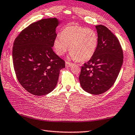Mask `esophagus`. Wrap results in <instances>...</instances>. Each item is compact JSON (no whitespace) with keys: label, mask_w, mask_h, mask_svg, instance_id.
Wrapping results in <instances>:
<instances>
[{"label":"esophagus","mask_w":135,"mask_h":135,"mask_svg":"<svg viewBox=\"0 0 135 135\" xmlns=\"http://www.w3.org/2000/svg\"><path fill=\"white\" fill-rule=\"evenodd\" d=\"M73 64V63L68 62V61H66V62H65V66H66V67H71V66Z\"/></svg>","instance_id":"esophagus-1"}]
</instances>
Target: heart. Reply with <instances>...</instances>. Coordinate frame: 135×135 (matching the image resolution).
I'll return each mask as SVG.
<instances>
[{
    "mask_svg": "<svg viewBox=\"0 0 135 135\" xmlns=\"http://www.w3.org/2000/svg\"><path fill=\"white\" fill-rule=\"evenodd\" d=\"M61 36H57L54 42L56 54L63 55L70 46V57L74 60L86 61L96 51L99 38L96 32L78 25H68L63 29Z\"/></svg>",
    "mask_w": 135,
    "mask_h": 135,
    "instance_id": "heart-1",
    "label": "heart"
}]
</instances>
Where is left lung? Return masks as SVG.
Listing matches in <instances>:
<instances>
[{
  "mask_svg": "<svg viewBox=\"0 0 135 135\" xmlns=\"http://www.w3.org/2000/svg\"><path fill=\"white\" fill-rule=\"evenodd\" d=\"M99 42L96 51L81 66L80 85L85 91L100 94L116 81L123 61V53L118 39L106 26H95Z\"/></svg>",
  "mask_w": 135,
  "mask_h": 135,
  "instance_id": "1",
  "label": "left lung"
}]
</instances>
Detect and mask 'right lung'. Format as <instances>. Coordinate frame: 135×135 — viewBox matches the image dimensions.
Masks as SVG:
<instances>
[{
    "label": "right lung",
    "mask_w": 135,
    "mask_h": 135,
    "mask_svg": "<svg viewBox=\"0 0 135 135\" xmlns=\"http://www.w3.org/2000/svg\"><path fill=\"white\" fill-rule=\"evenodd\" d=\"M56 18L43 19L29 25L15 38L12 57L18 81L27 91L40 96L55 89L65 61L54 52L57 37Z\"/></svg>",
    "instance_id": "obj_1"
}]
</instances>
